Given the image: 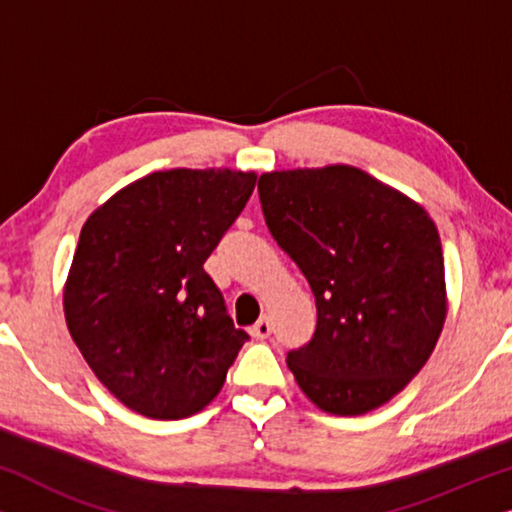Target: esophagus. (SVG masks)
<instances>
[{
  "instance_id": "obj_1",
  "label": "esophagus",
  "mask_w": 512,
  "mask_h": 512,
  "mask_svg": "<svg viewBox=\"0 0 512 512\" xmlns=\"http://www.w3.org/2000/svg\"><path fill=\"white\" fill-rule=\"evenodd\" d=\"M251 333H254L258 340H265V338H268V335L272 333V324H270V319H268V317H261V319H258L256 324H254V328H251Z\"/></svg>"
}]
</instances>
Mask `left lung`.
<instances>
[{"label":"left lung","mask_w":512,"mask_h":512,"mask_svg":"<svg viewBox=\"0 0 512 512\" xmlns=\"http://www.w3.org/2000/svg\"><path fill=\"white\" fill-rule=\"evenodd\" d=\"M258 195L317 303L312 340L286 356L298 387L328 415L389 403L429 361L447 317L436 223L352 165L265 172Z\"/></svg>","instance_id":"8db88e82"}]
</instances>
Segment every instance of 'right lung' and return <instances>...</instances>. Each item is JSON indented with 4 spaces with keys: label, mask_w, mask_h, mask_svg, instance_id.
I'll list each match as a JSON object with an SVG mask.
<instances>
[{
    "label": "right lung",
    "mask_w": 512,
    "mask_h": 512,
    "mask_svg": "<svg viewBox=\"0 0 512 512\" xmlns=\"http://www.w3.org/2000/svg\"><path fill=\"white\" fill-rule=\"evenodd\" d=\"M256 172H151L88 216L62 305L83 359L125 408L184 419L207 408L249 335L205 261L247 205Z\"/></svg>",
    "instance_id": "add662e5"
}]
</instances>
